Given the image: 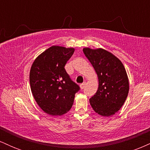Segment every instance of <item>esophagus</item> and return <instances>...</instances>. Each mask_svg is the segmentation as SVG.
Listing matches in <instances>:
<instances>
[{
    "mask_svg": "<svg viewBox=\"0 0 150 150\" xmlns=\"http://www.w3.org/2000/svg\"><path fill=\"white\" fill-rule=\"evenodd\" d=\"M85 85H86V82H84L83 83H82V84H81V85H80V88L82 89H84V88H85Z\"/></svg>",
    "mask_w": 150,
    "mask_h": 150,
    "instance_id": "34e87169",
    "label": "esophagus"
}]
</instances>
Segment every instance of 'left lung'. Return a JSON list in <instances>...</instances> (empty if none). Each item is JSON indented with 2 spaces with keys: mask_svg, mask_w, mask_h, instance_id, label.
I'll use <instances>...</instances> for the list:
<instances>
[{
  "mask_svg": "<svg viewBox=\"0 0 150 150\" xmlns=\"http://www.w3.org/2000/svg\"><path fill=\"white\" fill-rule=\"evenodd\" d=\"M83 52L99 80L97 92L89 99L90 105L100 116H112L119 111L128 94V77L124 65L113 53L101 48H84Z\"/></svg>",
  "mask_w": 150,
  "mask_h": 150,
  "instance_id": "8db88e82",
  "label": "left lung"
}]
</instances>
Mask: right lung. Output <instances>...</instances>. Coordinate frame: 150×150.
<instances>
[{"mask_svg":"<svg viewBox=\"0 0 150 150\" xmlns=\"http://www.w3.org/2000/svg\"><path fill=\"white\" fill-rule=\"evenodd\" d=\"M75 49L52 46L36 58L30 73L32 93L44 112L62 116L70 111L80 87L65 70Z\"/></svg>","mask_w":150,"mask_h":150,"instance_id":"right-lung-1","label":"right lung"}]
</instances>
